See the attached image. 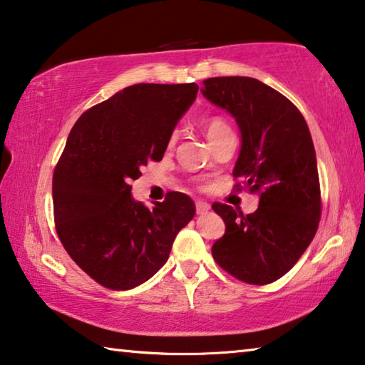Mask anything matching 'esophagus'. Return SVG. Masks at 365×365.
Instances as JSON below:
<instances>
[{
  "mask_svg": "<svg viewBox=\"0 0 365 365\" xmlns=\"http://www.w3.org/2000/svg\"><path fill=\"white\" fill-rule=\"evenodd\" d=\"M211 211V205L206 201H196V212L197 214H206Z\"/></svg>",
  "mask_w": 365,
  "mask_h": 365,
  "instance_id": "esophagus-1",
  "label": "esophagus"
}]
</instances>
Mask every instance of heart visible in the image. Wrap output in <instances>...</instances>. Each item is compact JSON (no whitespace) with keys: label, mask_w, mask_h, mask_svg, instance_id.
Returning <instances> with one entry per match:
<instances>
[{"label":"heart","mask_w":365,"mask_h":365,"mask_svg":"<svg viewBox=\"0 0 365 365\" xmlns=\"http://www.w3.org/2000/svg\"><path fill=\"white\" fill-rule=\"evenodd\" d=\"M205 133H206V138H207L209 141H211V140H215V138L222 137V135L233 133V132H232L230 125H228V123H227L224 119H220V117H212V119H209V120L206 122ZM175 137H177L175 133L170 137V141H169L170 145H174Z\"/></svg>","instance_id":"obj_1"}]
</instances>
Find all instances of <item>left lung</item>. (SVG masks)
<instances>
[{"instance_id":"left-lung-1","label":"left lung","mask_w":365,"mask_h":365,"mask_svg":"<svg viewBox=\"0 0 365 365\" xmlns=\"http://www.w3.org/2000/svg\"><path fill=\"white\" fill-rule=\"evenodd\" d=\"M201 93L237 122L242 148L233 177L259 196L248 215L214 202L225 235L212 256L235 279L267 285L298 262L317 232L320 185L311 132L298 108L257 78H207Z\"/></svg>"}]
</instances>
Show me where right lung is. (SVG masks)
Instances as JSON below:
<instances>
[{"mask_svg": "<svg viewBox=\"0 0 365 365\" xmlns=\"http://www.w3.org/2000/svg\"><path fill=\"white\" fill-rule=\"evenodd\" d=\"M196 83H137L80 115L53 175L61 243L100 285L130 289L168 262L177 233L195 217L191 197L174 191L148 209L132 180L160 160Z\"/></svg>", "mask_w": 365, "mask_h": 365, "instance_id": "add662e5", "label": "right lung"}]
</instances>
